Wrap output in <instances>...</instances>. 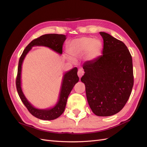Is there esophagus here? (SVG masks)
Wrapping results in <instances>:
<instances>
[{"label":"esophagus","instance_id":"esophagus-1","mask_svg":"<svg viewBox=\"0 0 147 147\" xmlns=\"http://www.w3.org/2000/svg\"><path fill=\"white\" fill-rule=\"evenodd\" d=\"M78 76L79 77V78H80V79L81 78V77L83 76V74H84V71H83V70L82 69H78Z\"/></svg>","mask_w":147,"mask_h":147}]
</instances>
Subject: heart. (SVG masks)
<instances>
[{
	"label": "heart",
	"instance_id": "obj_1",
	"mask_svg": "<svg viewBox=\"0 0 147 147\" xmlns=\"http://www.w3.org/2000/svg\"><path fill=\"white\" fill-rule=\"evenodd\" d=\"M102 43L98 39L83 37L73 40L69 44V51L73 56H81L86 53L88 59H94L101 50Z\"/></svg>",
	"mask_w": 147,
	"mask_h": 147
}]
</instances>
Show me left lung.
<instances>
[{
  "mask_svg": "<svg viewBox=\"0 0 147 147\" xmlns=\"http://www.w3.org/2000/svg\"><path fill=\"white\" fill-rule=\"evenodd\" d=\"M102 55L83 64L81 81L85 84L87 100L97 116L118 113L126 105L134 85L132 59L123 42L100 32Z\"/></svg>",
  "mask_w": 147,
  "mask_h": 147,
  "instance_id": "8db88e82",
  "label": "left lung"
}]
</instances>
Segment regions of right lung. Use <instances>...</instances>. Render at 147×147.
<instances>
[{
  "label": "right lung",
  "instance_id": "obj_1",
  "mask_svg": "<svg viewBox=\"0 0 147 147\" xmlns=\"http://www.w3.org/2000/svg\"><path fill=\"white\" fill-rule=\"evenodd\" d=\"M65 35L63 34H45L35 38L24 49L20 57L18 67V74L16 78V86L21 101L23 102L26 107L33 116L38 119L43 120H53L60 117L63 114L65 108L68 96L72 91L74 85L79 81L77 75L78 69L75 67L67 72L64 76L59 99L57 104L54 107L48 110H39L34 108L26 99L24 96L21 88V65L24 57L34 46H45L51 48L57 53L62 54L63 53V45L65 40Z\"/></svg>",
  "mask_w": 147,
  "mask_h": 147
}]
</instances>
